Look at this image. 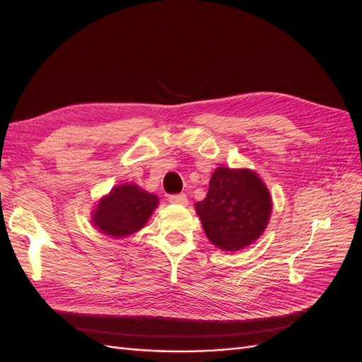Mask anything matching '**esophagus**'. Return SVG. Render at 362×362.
I'll return each instance as SVG.
<instances>
[{
    "label": "esophagus",
    "mask_w": 362,
    "mask_h": 362,
    "mask_svg": "<svg viewBox=\"0 0 362 362\" xmlns=\"http://www.w3.org/2000/svg\"><path fill=\"white\" fill-rule=\"evenodd\" d=\"M170 202L175 205H189V198L185 194H172L170 196Z\"/></svg>",
    "instance_id": "obj_1"
}]
</instances>
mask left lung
I'll return each mask as SVG.
<instances>
[{"label":"left lung","mask_w":362,"mask_h":362,"mask_svg":"<svg viewBox=\"0 0 362 362\" xmlns=\"http://www.w3.org/2000/svg\"><path fill=\"white\" fill-rule=\"evenodd\" d=\"M272 196L255 170L218 166L210 178L205 199L194 204L210 242L235 252L252 245L266 231Z\"/></svg>","instance_id":"8db88e82"}]
</instances>
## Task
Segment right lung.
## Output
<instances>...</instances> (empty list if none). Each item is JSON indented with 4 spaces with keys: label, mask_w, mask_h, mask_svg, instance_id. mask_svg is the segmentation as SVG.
<instances>
[{
    "label": "right lung",
    "mask_w": 362,
    "mask_h": 362,
    "mask_svg": "<svg viewBox=\"0 0 362 362\" xmlns=\"http://www.w3.org/2000/svg\"><path fill=\"white\" fill-rule=\"evenodd\" d=\"M158 196L134 182L117 184L98 201L92 223L101 234L124 238L140 231L158 206Z\"/></svg>",
    "instance_id": "1"
}]
</instances>
